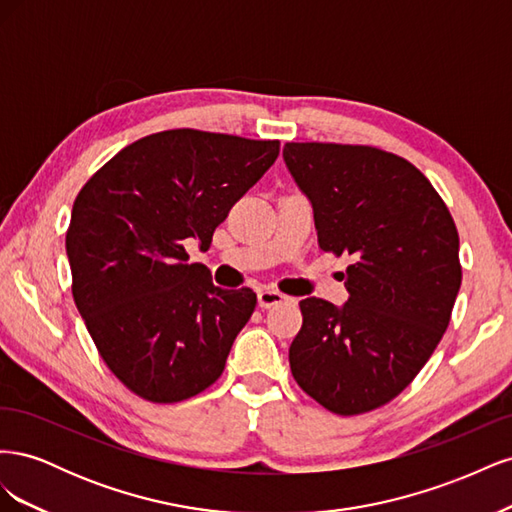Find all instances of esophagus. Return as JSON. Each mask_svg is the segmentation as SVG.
I'll return each mask as SVG.
<instances>
[{
  "label": "esophagus",
  "instance_id": "obj_1",
  "mask_svg": "<svg viewBox=\"0 0 512 512\" xmlns=\"http://www.w3.org/2000/svg\"><path fill=\"white\" fill-rule=\"evenodd\" d=\"M284 301H286V294L277 292V290L265 288V290H260V292H258V305H260L262 309L275 307V305H280V303H284Z\"/></svg>",
  "mask_w": 512,
  "mask_h": 512
}]
</instances>
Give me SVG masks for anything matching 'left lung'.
I'll use <instances>...</instances> for the list:
<instances>
[{
  "label": "left lung",
  "instance_id": "1",
  "mask_svg": "<svg viewBox=\"0 0 512 512\" xmlns=\"http://www.w3.org/2000/svg\"><path fill=\"white\" fill-rule=\"evenodd\" d=\"M284 162L314 209L318 245L348 254V301L309 297L288 359L301 389L352 416L416 378L451 322L461 286L459 235L427 177L363 145L286 143Z\"/></svg>",
  "mask_w": 512,
  "mask_h": 512
}]
</instances>
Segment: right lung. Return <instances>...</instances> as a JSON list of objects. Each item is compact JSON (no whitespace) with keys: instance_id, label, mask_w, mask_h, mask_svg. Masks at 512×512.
Returning <instances> with one entry per match:
<instances>
[{"instance_id":"add662e5","label":"right lung","mask_w":512,"mask_h":512,"mask_svg":"<svg viewBox=\"0 0 512 512\" xmlns=\"http://www.w3.org/2000/svg\"><path fill=\"white\" fill-rule=\"evenodd\" d=\"M280 156V141L166 130L123 147L79 192L66 252L72 294L108 369L153 404L222 376L256 294L224 290L185 245L209 250L230 207Z\"/></svg>"}]
</instances>
